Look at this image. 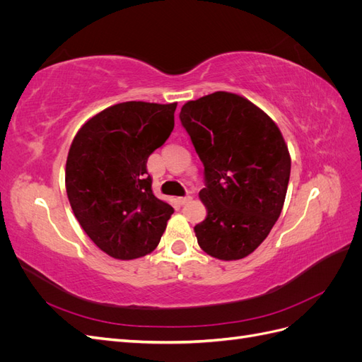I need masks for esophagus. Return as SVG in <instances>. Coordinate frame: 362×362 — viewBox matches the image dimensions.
Masks as SVG:
<instances>
[{
    "mask_svg": "<svg viewBox=\"0 0 362 362\" xmlns=\"http://www.w3.org/2000/svg\"><path fill=\"white\" fill-rule=\"evenodd\" d=\"M192 199H193L192 196H184V198H178V202H180L181 205H185V204H189Z\"/></svg>",
    "mask_w": 362,
    "mask_h": 362,
    "instance_id": "esophagus-1",
    "label": "esophagus"
}]
</instances>
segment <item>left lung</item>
Segmentation results:
<instances>
[{
	"label": "left lung",
	"instance_id": "left-lung-1",
	"mask_svg": "<svg viewBox=\"0 0 362 362\" xmlns=\"http://www.w3.org/2000/svg\"><path fill=\"white\" fill-rule=\"evenodd\" d=\"M180 119L204 164L199 198L205 221L194 226L204 252L242 259L269 235L286 201L291 158L273 119L245 96L214 92L181 107Z\"/></svg>",
	"mask_w": 362,
	"mask_h": 362
}]
</instances>
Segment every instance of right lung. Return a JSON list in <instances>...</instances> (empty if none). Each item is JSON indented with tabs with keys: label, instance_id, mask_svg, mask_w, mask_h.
<instances>
[{
	"label": "right lung",
	"instance_id": "right-lung-1",
	"mask_svg": "<svg viewBox=\"0 0 362 362\" xmlns=\"http://www.w3.org/2000/svg\"><path fill=\"white\" fill-rule=\"evenodd\" d=\"M177 103H119L87 119L72 140L64 184L76 221L116 259L154 250L173 208L152 193L146 161L173 129Z\"/></svg>",
	"mask_w": 362,
	"mask_h": 362
}]
</instances>
